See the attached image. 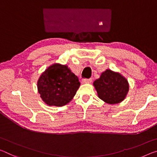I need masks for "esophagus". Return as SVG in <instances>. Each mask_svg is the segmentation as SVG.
Listing matches in <instances>:
<instances>
[{
  "label": "esophagus",
  "instance_id": "obj_1",
  "mask_svg": "<svg viewBox=\"0 0 157 157\" xmlns=\"http://www.w3.org/2000/svg\"><path fill=\"white\" fill-rule=\"evenodd\" d=\"M91 81H92V79L91 78H89V79H83L82 80V84L91 83Z\"/></svg>",
  "mask_w": 157,
  "mask_h": 157
}]
</instances>
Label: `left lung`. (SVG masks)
Instances as JSON below:
<instances>
[{"label": "left lung", "mask_w": 157, "mask_h": 157, "mask_svg": "<svg viewBox=\"0 0 157 157\" xmlns=\"http://www.w3.org/2000/svg\"><path fill=\"white\" fill-rule=\"evenodd\" d=\"M93 84L98 98L111 105L123 101L129 90L127 79L119 73L110 69L103 72Z\"/></svg>", "instance_id": "obj_1"}]
</instances>
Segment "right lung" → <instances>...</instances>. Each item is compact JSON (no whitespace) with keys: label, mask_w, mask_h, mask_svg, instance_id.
Wrapping results in <instances>:
<instances>
[{"label":"right lung","mask_w":157,"mask_h":157,"mask_svg":"<svg viewBox=\"0 0 157 157\" xmlns=\"http://www.w3.org/2000/svg\"><path fill=\"white\" fill-rule=\"evenodd\" d=\"M80 86L78 78L66 65L54 63L40 75L37 82L40 98L49 106L68 104Z\"/></svg>","instance_id":"right-lung-1"}]
</instances>
